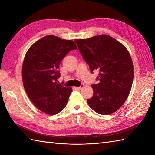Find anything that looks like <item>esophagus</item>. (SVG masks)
Instances as JSON below:
<instances>
[{"label":"esophagus","instance_id":"esophagus-1","mask_svg":"<svg viewBox=\"0 0 155 155\" xmlns=\"http://www.w3.org/2000/svg\"><path fill=\"white\" fill-rule=\"evenodd\" d=\"M84 87V84H81L80 87H74V88L75 89H77V90H81V88H83Z\"/></svg>","mask_w":155,"mask_h":155}]
</instances>
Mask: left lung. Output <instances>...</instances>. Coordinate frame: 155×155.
<instances>
[{
    "label": "left lung",
    "instance_id": "1",
    "mask_svg": "<svg viewBox=\"0 0 155 155\" xmlns=\"http://www.w3.org/2000/svg\"><path fill=\"white\" fill-rule=\"evenodd\" d=\"M78 50L91 71H98V84H92L90 107L101 114L117 111L129 94L133 81V64L127 49L116 39L102 35L75 39Z\"/></svg>",
    "mask_w": 155,
    "mask_h": 155
}]
</instances>
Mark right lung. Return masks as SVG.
<instances>
[{
    "label": "right lung",
    "mask_w": 155,
    "mask_h": 155,
    "mask_svg": "<svg viewBox=\"0 0 155 155\" xmlns=\"http://www.w3.org/2000/svg\"><path fill=\"white\" fill-rule=\"evenodd\" d=\"M76 49L74 42L54 35L45 36L29 48L22 64V82L38 109L52 115L66 107L72 89L57 83L61 77L58 68L65 56Z\"/></svg>",
    "instance_id": "obj_1"
}]
</instances>
